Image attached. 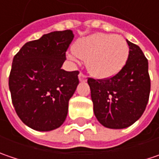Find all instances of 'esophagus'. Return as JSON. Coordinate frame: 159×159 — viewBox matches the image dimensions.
<instances>
[{"mask_svg": "<svg viewBox=\"0 0 159 159\" xmlns=\"http://www.w3.org/2000/svg\"><path fill=\"white\" fill-rule=\"evenodd\" d=\"M78 78H79L80 82H86V76L84 75V74H82V73H80L79 75H78Z\"/></svg>", "mask_w": 159, "mask_h": 159, "instance_id": "esophagus-1", "label": "esophagus"}]
</instances>
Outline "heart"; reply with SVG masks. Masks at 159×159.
<instances>
[{
	"mask_svg": "<svg viewBox=\"0 0 159 159\" xmlns=\"http://www.w3.org/2000/svg\"><path fill=\"white\" fill-rule=\"evenodd\" d=\"M129 54V46L122 37L94 33L77 39L66 57L76 64L86 59V66L92 75L98 79H108L123 68Z\"/></svg>",
	"mask_w": 159,
	"mask_h": 159,
	"instance_id": "b5f03b06",
	"label": "heart"
}]
</instances>
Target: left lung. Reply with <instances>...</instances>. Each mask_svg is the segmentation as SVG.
<instances>
[{
    "mask_svg": "<svg viewBox=\"0 0 159 159\" xmlns=\"http://www.w3.org/2000/svg\"><path fill=\"white\" fill-rule=\"evenodd\" d=\"M129 57L123 68L104 80L88 78L94 115L102 126L125 129L143 114L150 93L148 63L139 46L127 40Z\"/></svg>",
    "mask_w": 159,
    "mask_h": 159,
    "instance_id": "1",
    "label": "left lung"
}]
</instances>
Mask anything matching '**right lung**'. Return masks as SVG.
Listing matches in <instances>:
<instances>
[{"label":"right lung","mask_w":159,"mask_h":159,"mask_svg":"<svg viewBox=\"0 0 159 159\" xmlns=\"http://www.w3.org/2000/svg\"><path fill=\"white\" fill-rule=\"evenodd\" d=\"M74 36L70 30L45 34L26 43L13 58L9 77L12 103L22 122L35 130L56 129L67 116L79 72L61 67Z\"/></svg>","instance_id":"right-lung-1"}]
</instances>
